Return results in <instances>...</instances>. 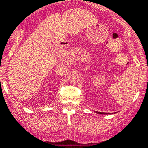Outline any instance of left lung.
<instances>
[{"label":"left lung","instance_id":"1","mask_svg":"<svg viewBox=\"0 0 148 148\" xmlns=\"http://www.w3.org/2000/svg\"><path fill=\"white\" fill-rule=\"evenodd\" d=\"M97 114H105V113H101V112H96Z\"/></svg>","mask_w":148,"mask_h":148}]
</instances>
